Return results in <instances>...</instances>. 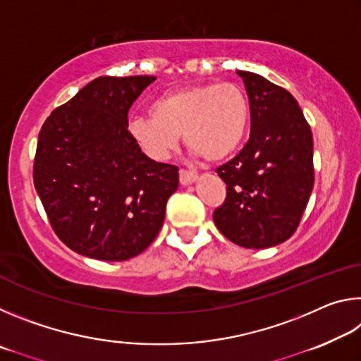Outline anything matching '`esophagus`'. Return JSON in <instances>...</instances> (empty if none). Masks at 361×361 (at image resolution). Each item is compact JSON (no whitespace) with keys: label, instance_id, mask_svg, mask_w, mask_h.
I'll return each instance as SVG.
<instances>
[{"label":"esophagus","instance_id":"1","mask_svg":"<svg viewBox=\"0 0 361 361\" xmlns=\"http://www.w3.org/2000/svg\"><path fill=\"white\" fill-rule=\"evenodd\" d=\"M195 180H197V175H195L194 172H191V170L180 169V183H181L183 186L191 185V183H194Z\"/></svg>","mask_w":361,"mask_h":361}]
</instances>
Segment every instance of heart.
<instances>
[{
  "instance_id": "b5f03b06",
  "label": "heart",
  "mask_w": 361,
  "mask_h": 361,
  "mask_svg": "<svg viewBox=\"0 0 361 361\" xmlns=\"http://www.w3.org/2000/svg\"><path fill=\"white\" fill-rule=\"evenodd\" d=\"M149 114L133 118L129 130L152 159H166L183 133L189 148L209 161H223L245 138L250 102L235 82L200 84L161 95Z\"/></svg>"
}]
</instances>
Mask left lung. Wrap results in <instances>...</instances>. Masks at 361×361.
I'll return each instance as SVG.
<instances>
[{"mask_svg":"<svg viewBox=\"0 0 361 361\" xmlns=\"http://www.w3.org/2000/svg\"><path fill=\"white\" fill-rule=\"evenodd\" d=\"M250 102L248 142L216 169L224 202L213 212L219 232L245 248L279 245L295 234L314 188V140L288 90L239 71Z\"/></svg>","mask_w":361,"mask_h":361,"instance_id":"8db88e82","label":"left lung"}]
</instances>
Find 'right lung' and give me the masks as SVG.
<instances>
[{
    "label": "right lung",
    "mask_w": 361,
    "mask_h": 361,
    "mask_svg": "<svg viewBox=\"0 0 361 361\" xmlns=\"http://www.w3.org/2000/svg\"><path fill=\"white\" fill-rule=\"evenodd\" d=\"M154 76H100L42 124L33 183L54 232L79 255L133 258L162 228L178 167L145 156L129 109Z\"/></svg>",
    "instance_id": "obj_1"
}]
</instances>
